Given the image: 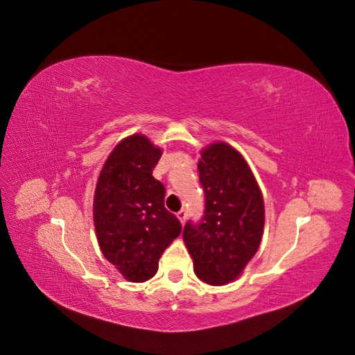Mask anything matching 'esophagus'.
<instances>
[{
  "label": "esophagus",
  "instance_id": "esophagus-1",
  "mask_svg": "<svg viewBox=\"0 0 355 355\" xmlns=\"http://www.w3.org/2000/svg\"><path fill=\"white\" fill-rule=\"evenodd\" d=\"M178 219H179V222L182 223V225H185V220H187V210H180L178 214Z\"/></svg>",
  "mask_w": 355,
  "mask_h": 355
}]
</instances>
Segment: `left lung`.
I'll list each match as a JSON object with an SVG mask.
<instances>
[{"instance_id": "1", "label": "left lung", "mask_w": 355, "mask_h": 355, "mask_svg": "<svg viewBox=\"0 0 355 355\" xmlns=\"http://www.w3.org/2000/svg\"><path fill=\"white\" fill-rule=\"evenodd\" d=\"M200 155L206 214L198 227L185 225L184 241L200 280L225 286L237 280L259 249L265 204L252 168L234 146L214 142Z\"/></svg>"}]
</instances>
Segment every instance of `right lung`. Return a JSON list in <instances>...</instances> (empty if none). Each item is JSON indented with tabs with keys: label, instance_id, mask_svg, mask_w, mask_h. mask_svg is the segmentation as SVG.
Masks as SVG:
<instances>
[{
	"label": "right lung",
	"instance_id": "obj_1",
	"mask_svg": "<svg viewBox=\"0 0 355 355\" xmlns=\"http://www.w3.org/2000/svg\"><path fill=\"white\" fill-rule=\"evenodd\" d=\"M161 155L163 149L145 135L121 139L106 158L94 189L99 247L105 259L132 283L151 280L161 254L182 230L164 207V185L153 176Z\"/></svg>",
	"mask_w": 355,
	"mask_h": 355
}]
</instances>
